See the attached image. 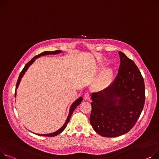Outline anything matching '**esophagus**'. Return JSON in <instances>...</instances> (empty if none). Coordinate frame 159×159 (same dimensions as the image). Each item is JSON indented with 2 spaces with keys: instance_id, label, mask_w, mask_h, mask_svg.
I'll return each mask as SVG.
<instances>
[{
  "instance_id": "1",
  "label": "esophagus",
  "mask_w": 159,
  "mask_h": 159,
  "mask_svg": "<svg viewBox=\"0 0 159 159\" xmlns=\"http://www.w3.org/2000/svg\"><path fill=\"white\" fill-rule=\"evenodd\" d=\"M84 99H85L86 100H90V95L88 93H85V94H84Z\"/></svg>"
}]
</instances>
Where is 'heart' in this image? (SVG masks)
<instances>
[{"instance_id": "b5f03b06", "label": "heart", "mask_w": 159, "mask_h": 159, "mask_svg": "<svg viewBox=\"0 0 159 159\" xmlns=\"http://www.w3.org/2000/svg\"><path fill=\"white\" fill-rule=\"evenodd\" d=\"M114 79V71L111 68L103 70L96 81L95 88L98 90H105L109 88Z\"/></svg>"}]
</instances>
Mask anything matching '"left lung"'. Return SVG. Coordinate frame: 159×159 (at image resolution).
<instances>
[{"label":"left lung","instance_id":"left-lung-1","mask_svg":"<svg viewBox=\"0 0 159 159\" xmlns=\"http://www.w3.org/2000/svg\"><path fill=\"white\" fill-rule=\"evenodd\" d=\"M118 74L107 89L91 94L90 123L106 137L129 132L139 119L145 102L144 79L134 62L119 52Z\"/></svg>","mask_w":159,"mask_h":159}]
</instances>
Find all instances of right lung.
<instances>
[{"instance_id":"right-lung-1","label":"right lung","mask_w":159,"mask_h":159,"mask_svg":"<svg viewBox=\"0 0 159 159\" xmlns=\"http://www.w3.org/2000/svg\"><path fill=\"white\" fill-rule=\"evenodd\" d=\"M62 50H56V51H45L41 53V54H38V56H36L35 57H34L33 59H32L29 62H27V64L25 65V66H24V69L22 70V71H21L20 75H19V77H18V79L17 80V82H16V90H15V98H16V89H18V86L19 84L20 83V80H22L23 76L25 75V72L27 71V70H28V68L30 67V65H32V64L36 61V59H38L39 58V57L41 56H46V55H56V54H59L60 53H62ZM83 100V98L82 97H80L79 98H77L75 102H74L70 106V110H69V113H68V117L65 121V123H64V125H63L62 126V127L60 128L59 130H57V131L53 132V133H50V134H36L34 133L36 135H42V136H47V137H54V136H56V135H59V134H61L63 130H64L65 129V128L67 126V124L68 123V122L70 121V120L71 118V116L73 112V111H75V109H76V107L78 106L80 104V103L82 102Z\"/></svg>"}]
</instances>
